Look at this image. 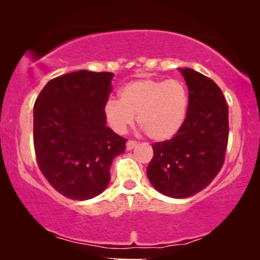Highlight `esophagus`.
<instances>
[{"label": "esophagus", "mask_w": 260, "mask_h": 260, "mask_svg": "<svg viewBox=\"0 0 260 260\" xmlns=\"http://www.w3.org/2000/svg\"><path fill=\"white\" fill-rule=\"evenodd\" d=\"M137 144H138V143H137L136 140H128V142L126 143L127 150H132V149L137 147Z\"/></svg>", "instance_id": "34e87169"}]
</instances>
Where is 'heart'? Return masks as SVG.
I'll use <instances>...</instances> for the list:
<instances>
[{"instance_id": "1", "label": "heart", "mask_w": 260, "mask_h": 260, "mask_svg": "<svg viewBox=\"0 0 260 260\" xmlns=\"http://www.w3.org/2000/svg\"><path fill=\"white\" fill-rule=\"evenodd\" d=\"M188 91L177 79H138L120 89V100L110 99L104 116L115 132L124 133L137 122L150 139L172 138L187 116Z\"/></svg>"}]
</instances>
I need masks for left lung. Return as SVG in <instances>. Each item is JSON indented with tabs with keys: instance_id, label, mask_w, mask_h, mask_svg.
<instances>
[{
	"instance_id": "1",
	"label": "left lung",
	"mask_w": 260,
	"mask_h": 260,
	"mask_svg": "<svg viewBox=\"0 0 260 260\" xmlns=\"http://www.w3.org/2000/svg\"><path fill=\"white\" fill-rule=\"evenodd\" d=\"M188 86L187 116L174 138L153 144L147 175L156 190L171 198L201 192L221 170L229 139V107L214 80L181 70Z\"/></svg>"
}]
</instances>
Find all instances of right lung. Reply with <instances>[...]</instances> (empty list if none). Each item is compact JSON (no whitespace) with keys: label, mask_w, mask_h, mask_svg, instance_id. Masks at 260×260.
Segmentation results:
<instances>
[{"label":"right lung","mask_w":260,"mask_h":260,"mask_svg":"<svg viewBox=\"0 0 260 260\" xmlns=\"http://www.w3.org/2000/svg\"><path fill=\"white\" fill-rule=\"evenodd\" d=\"M113 74L77 71L44 86L34 105V149L47 182L73 201L99 196L127 139L106 126Z\"/></svg>","instance_id":"obj_1"}]
</instances>
